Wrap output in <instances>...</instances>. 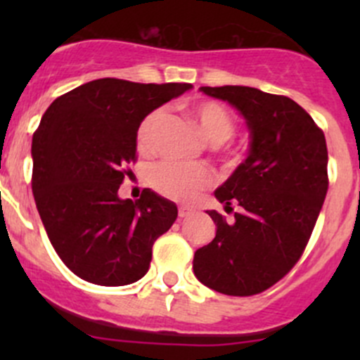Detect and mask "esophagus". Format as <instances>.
Masks as SVG:
<instances>
[{"instance_id": "34e87169", "label": "esophagus", "mask_w": 360, "mask_h": 360, "mask_svg": "<svg viewBox=\"0 0 360 360\" xmlns=\"http://www.w3.org/2000/svg\"><path fill=\"white\" fill-rule=\"evenodd\" d=\"M191 214L190 207H179V217H186Z\"/></svg>"}]
</instances>
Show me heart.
I'll return each mask as SVG.
<instances>
[{
	"label": "heart",
	"instance_id": "1",
	"mask_svg": "<svg viewBox=\"0 0 360 360\" xmlns=\"http://www.w3.org/2000/svg\"><path fill=\"white\" fill-rule=\"evenodd\" d=\"M190 111L203 137L210 143H223L233 134V116L223 104L216 101H198L191 104ZM162 120L163 111L155 110L141 122L137 129V146L143 153L153 151L155 136ZM150 183L163 197L177 202H190L198 197L203 188L212 183V172L202 165L163 162L151 170Z\"/></svg>",
	"mask_w": 360,
	"mask_h": 360
}]
</instances>
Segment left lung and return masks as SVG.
<instances>
[{"mask_svg": "<svg viewBox=\"0 0 360 360\" xmlns=\"http://www.w3.org/2000/svg\"><path fill=\"white\" fill-rule=\"evenodd\" d=\"M226 101L249 129L248 158L214 191L226 209L242 207L226 223L207 210L216 237L195 252V277L228 296L271 288L296 264L328 193L324 132L292 99L252 86H200Z\"/></svg>", "mask_w": 360, "mask_h": 360, "instance_id": "left-lung-1", "label": "left lung"}]
</instances>
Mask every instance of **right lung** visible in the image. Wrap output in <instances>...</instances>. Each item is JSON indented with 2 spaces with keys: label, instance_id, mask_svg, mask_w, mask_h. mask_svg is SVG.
<instances>
[{
  "label": "right lung",
  "instance_id": "add662e5",
  "mask_svg": "<svg viewBox=\"0 0 360 360\" xmlns=\"http://www.w3.org/2000/svg\"><path fill=\"white\" fill-rule=\"evenodd\" d=\"M190 83L101 78L57 97L32 136V195L63 263L97 285L146 275L155 240L177 217L176 203L150 188L118 197L136 162L137 129Z\"/></svg>",
  "mask_w": 360,
  "mask_h": 360
}]
</instances>
